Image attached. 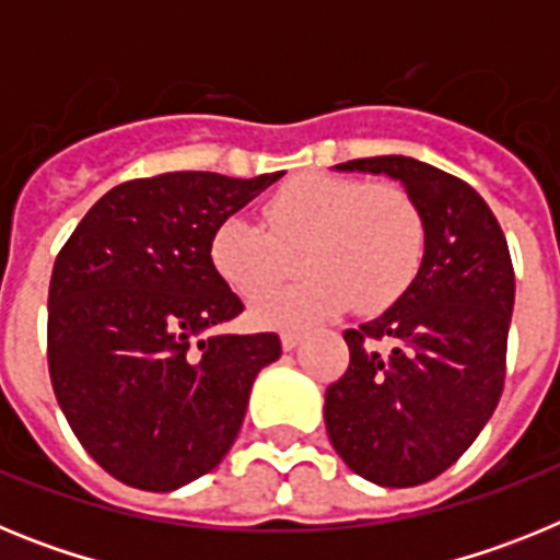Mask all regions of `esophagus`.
Masks as SVG:
<instances>
[{
	"instance_id": "obj_1",
	"label": "esophagus",
	"mask_w": 560,
	"mask_h": 560,
	"mask_svg": "<svg viewBox=\"0 0 560 560\" xmlns=\"http://www.w3.org/2000/svg\"><path fill=\"white\" fill-rule=\"evenodd\" d=\"M280 345H283V350H294L300 345V334L296 330H283L280 334Z\"/></svg>"
}]
</instances>
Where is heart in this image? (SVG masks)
<instances>
[{
    "instance_id": "b5f03b06",
    "label": "heart",
    "mask_w": 560,
    "mask_h": 560,
    "mask_svg": "<svg viewBox=\"0 0 560 560\" xmlns=\"http://www.w3.org/2000/svg\"><path fill=\"white\" fill-rule=\"evenodd\" d=\"M264 224L230 215L212 232L210 260L232 291L255 300L299 268L294 287L257 300L266 328H300L355 305L381 314L415 283L427 257V221L404 187L305 173L264 201Z\"/></svg>"
}]
</instances>
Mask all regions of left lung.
Masks as SVG:
<instances>
[{
  "mask_svg": "<svg viewBox=\"0 0 560 560\" xmlns=\"http://www.w3.org/2000/svg\"><path fill=\"white\" fill-rule=\"evenodd\" d=\"M336 171L400 182L427 221L415 283L378 319L345 330L348 373L325 393V427L350 471L384 488L443 474L499 404L516 277L497 215L463 179L412 156ZM375 340H389L381 354Z\"/></svg>",
  "mask_w": 560,
  "mask_h": 560,
  "instance_id": "obj_1",
  "label": "left lung"
}]
</instances>
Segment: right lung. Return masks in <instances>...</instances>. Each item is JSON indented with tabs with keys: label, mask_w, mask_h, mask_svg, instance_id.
Returning <instances> with one entry per match:
<instances>
[{
	"label": "right lung",
	"mask_w": 560,
	"mask_h": 560,
	"mask_svg": "<svg viewBox=\"0 0 560 560\" xmlns=\"http://www.w3.org/2000/svg\"><path fill=\"white\" fill-rule=\"evenodd\" d=\"M283 171H176L117 185L58 252L47 361L89 457L140 491L205 477L235 443L277 334L207 336L244 303L210 260L212 232Z\"/></svg>",
	"instance_id": "right-lung-1"
}]
</instances>
